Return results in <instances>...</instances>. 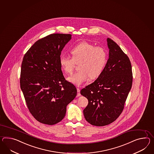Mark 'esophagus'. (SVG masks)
<instances>
[{"label":"esophagus","mask_w":154,"mask_h":154,"mask_svg":"<svg viewBox=\"0 0 154 154\" xmlns=\"http://www.w3.org/2000/svg\"><path fill=\"white\" fill-rule=\"evenodd\" d=\"M77 96H81V94H80V89L77 88Z\"/></svg>","instance_id":"obj_1"}]
</instances>
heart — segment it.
<instances>
[{"mask_svg":"<svg viewBox=\"0 0 154 154\" xmlns=\"http://www.w3.org/2000/svg\"><path fill=\"white\" fill-rule=\"evenodd\" d=\"M72 57L62 56L60 58L62 69L67 74L71 73L76 64L79 63L80 71L68 77V79L79 86L90 78H97L101 74L107 61L106 50L87 42L75 45L71 51Z\"/></svg>","mask_w":154,"mask_h":154,"instance_id":"obj_1","label":"heart"}]
</instances>
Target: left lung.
Segmentation results:
<instances>
[{
	"instance_id": "obj_1",
	"label": "left lung",
	"mask_w": 154,
	"mask_h": 154,
	"mask_svg": "<svg viewBox=\"0 0 154 154\" xmlns=\"http://www.w3.org/2000/svg\"><path fill=\"white\" fill-rule=\"evenodd\" d=\"M109 58L97 79L81 91L88 100L85 119L96 126L116 120L122 112L132 84L131 62L116 42L107 38Z\"/></svg>"
}]
</instances>
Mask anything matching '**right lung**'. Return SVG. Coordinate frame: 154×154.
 Instances as JSON below:
<instances>
[{
    "instance_id": "1",
    "label": "right lung",
    "mask_w": 154,
    "mask_h": 154,
    "mask_svg": "<svg viewBox=\"0 0 154 154\" xmlns=\"http://www.w3.org/2000/svg\"><path fill=\"white\" fill-rule=\"evenodd\" d=\"M71 34H49L35 42L23 59L20 86L30 113L42 124L63 120L66 107L77 95L75 87L64 77L60 58Z\"/></svg>"
}]
</instances>
